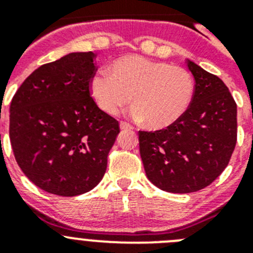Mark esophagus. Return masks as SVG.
<instances>
[{
    "mask_svg": "<svg viewBox=\"0 0 253 253\" xmlns=\"http://www.w3.org/2000/svg\"><path fill=\"white\" fill-rule=\"evenodd\" d=\"M120 128H122L123 130H131V129H133V126H131V125L126 122H120Z\"/></svg>",
    "mask_w": 253,
    "mask_h": 253,
    "instance_id": "esophagus-1",
    "label": "esophagus"
}]
</instances>
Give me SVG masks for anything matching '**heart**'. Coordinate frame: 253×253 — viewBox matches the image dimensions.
Returning <instances> with one entry per match:
<instances>
[{
	"label": "heart",
	"mask_w": 253,
	"mask_h": 253,
	"mask_svg": "<svg viewBox=\"0 0 253 253\" xmlns=\"http://www.w3.org/2000/svg\"><path fill=\"white\" fill-rule=\"evenodd\" d=\"M90 91L107 115H118L131 97L134 119L146 120L152 129H163L186 113L195 84L191 73L182 67L140 55H124L111 63L110 73L100 71L93 75Z\"/></svg>",
	"instance_id": "1"
}]
</instances>
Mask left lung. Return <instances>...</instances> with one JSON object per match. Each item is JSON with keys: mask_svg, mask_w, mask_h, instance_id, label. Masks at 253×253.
Returning a JSON list of instances; mask_svg holds the SVG:
<instances>
[{"mask_svg": "<svg viewBox=\"0 0 253 253\" xmlns=\"http://www.w3.org/2000/svg\"><path fill=\"white\" fill-rule=\"evenodd\" d=\"M195 80L186 113L166 129L139 130V152L152 184L173 194L209 186L228 166L237 143V105L224 82L191 60Z\"/></svg>", "mask_w": 253, "mask_h": 253, "instance_id": "left-lung-1", "label": "left lung"}]
</instances>
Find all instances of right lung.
Here are the masks:
<instances>
[{"mask_svg":"<svg viewBox=\"0 0 253 253\" xmlns=\"http://www.w3.org/2000/svg\"><path fill=\"white\" fill-rule=\"evenodd\" d=\"M92 51L69 53L35 69L13 95L10 140L26 177L49 194L76 196L104 177L119 122L96 105Z\"/></svg>","mask_w":253,"mask_h":253,"instance_id":"1","label":"right lung"}]
</instances>
